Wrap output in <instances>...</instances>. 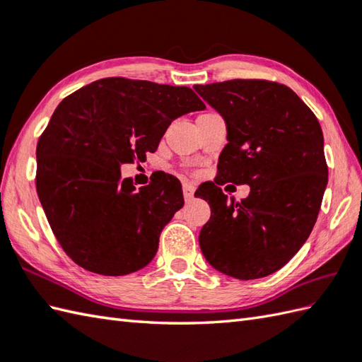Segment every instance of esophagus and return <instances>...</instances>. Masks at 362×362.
I'll return each mask as SVG.
<instances>
[{
    "instance_id": "34e87169",
    "label": "esophagus",
    "mask_w": 362,
    "mask_h": 362,
    "mask_svg": "<svg viewBox=\"0 0 362 362\" xmlns=\"http://www.w3.org/2000/svg\"><path fill=\"white\" fill-rule=\"evenodd\" d=\"M182 189H183V197H185V201H191L194 196V187L191 185V183H183Z\"/></svg>"
}]
</instances>
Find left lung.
<instances>
[{"mask_svg": "<svg viewBox=\"0 0 362 362\" xmlns=\"http://www.w3.org/2000/svg\"><path fill=\"white\" fill-rule=\"evenodd\" d=\"M227 122L218 175L201 196L211 216L199 235L219 272L253 280L279 271L308 240L328 183L324 134L316 115L289 87L264 79L194 86ZM226 182L251 187L228 203Z\"/></svg>", "mask_w": 362, "mask_h": 362, "instance_id": "1", "label": "left lung"}]
</instances>
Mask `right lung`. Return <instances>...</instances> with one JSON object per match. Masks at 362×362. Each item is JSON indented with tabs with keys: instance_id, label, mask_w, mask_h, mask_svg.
Wrapping results in <instances>:
<instances>
[{
	"instance_id": "obj_1",
	"label": "right lung",
	"mask_w": 362,
	"mask_h": 362,
	"mask_svg": "<svg viewBox=\"0 0 362 362\" xmlns=\"http://www.w3.org/2000/svg\"><path fill=\"white\" fill-rule=\"evenodd\" d=\"M188 87L105 78L66 96L37 143L35 187L54 236L76 264L127 275L151 263L161 230L183 206L161 174L135 189L122 163L156 152L173 119L204 110Z\"/></svg>"
}]
</instances>
